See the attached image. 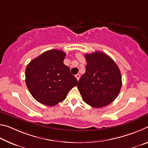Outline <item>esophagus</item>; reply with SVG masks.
Masks as SVG:
<instances>
[{"instance_id": "1", "label": "esophagus", "mask_w": 148, "mask_h": 148, "mask_svg": "<svg viewBox=\"0 0 148 148\" xmlns=\"http://www.w3.org/2000/svg\"><path fill=\"white\" fill-rule=\"evenodd\" d=\"M76 76V77L77 80V81H78L79 79V77H80V75H79V74H76V76Z\"/></svg>"}]
</instances>
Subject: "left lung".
<instances>
[{"mask_svg":"<svg viewBox=\"0 0 148 148\" xmlns=\"http://www.w3.org/2000/svg\"><path fill=\"white\" fill-rule=\"evenodd\" d=\"M85 74L77 89L84 101L91 106L101 108L112 103L121 88V74L116 62L101 51L85 55Z\"/></svg>","mask_w":148,"mask_h":148,"instance_id":"8db88e82","label":"left lung"}]
</instances>
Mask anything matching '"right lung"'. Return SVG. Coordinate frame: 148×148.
Here are the masks:
<instances>
[{
	"instance_id": "add662e5",
	"label": "right lung",
	"mask_w": 148,
	"mask_h": 148,
	"mask_svg": "<svg viewBox=\"0 0 148 148\" xmlns=\"http://www.w3.org/2000/svg\"><path fill=\"white\" fill-rule=\"evenodd\" d=\"M64 51H45L27 64L25 82L29 91L37 101L53 106L66 99L69 91L77 84L76 77L63 63Z\"/></svg>"
}]
</instances>
